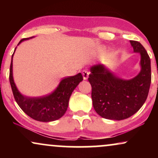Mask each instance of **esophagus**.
Instances as JSON below:
<instances>
[{
  "mask_svg": "<svg viewBox=\"0 0 158 158\" xmlns=\"http://www.w3.org/2000/svg\"><path fill=\"white\" fill-rule=\"evenodd\" d=\"M82 76H83V79H85V80H86V79H88V76H89V72L88 71V70H85L82 71Z\"/></svg>",
  "mask_w": 158,
  "mask_h": 158,
  "instance_id": "1",
  "label": "esophagus"
}]
</instances>
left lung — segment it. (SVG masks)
Masks as SVG:
<instances>
[{
  "label": "left lung",
  "instance_id": "obj_1",
  "mask_svg": "<svg viewBox=\"0 0 158 158\" xmlns=\"http://www.w3.org/2000/svg\"><path fill=\"white\" fill-rule=\"evenodd\" d=\"M134 52L140 55V71L131 79L117 77L103 64L90 67L88 81L92 87L93 106L99 116L122 120L134 115L147 99L151 85V61L138 41H130Z\"/></svg>",
  "mask_w": 158,
  "mask_h": 158
}]
</instances>
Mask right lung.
I'll return each mask as SVG.
<instances>
[{
  "label": "right lung",
  "instance_id": "right-lung-1",
  "mask_svg": "<svg viewBox=\"0 0 158 158\" xmlns=\"http://www.w3.org/2000/svg\"><path fill=\"white\" fill-rule=\"evenodd\" d=\"M28 39H23L19 44ZM17 48V47H16ZM15 49V51L16 50ZM14 51V52H15ZM10 64V82L16 102L25 114L35 120L40 122H52L60 119L65 114L68 107L69 99L77 85L83 80L81 73L63 79L57 88L51 94L39 97H30L21 94L16 87L12 72V58Z\"/></svg>",
  "mask_w": 158,
  "mask_h": 158
}]
</instances>
